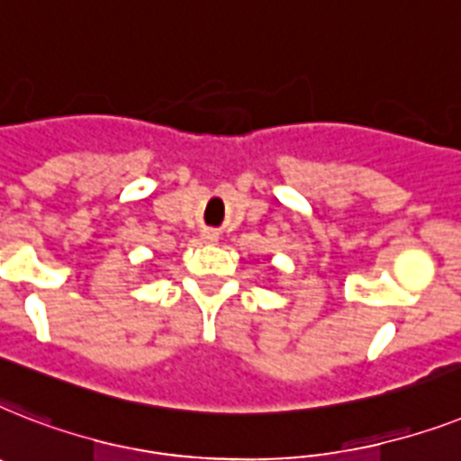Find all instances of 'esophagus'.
<instances>
[{"label": "esophagus", "instance_id": "esophagus-1", "mask_svg": "<svg viewBox=\"0 0 461 461\" xmlns=\"http://www.w3.org/2000/svg\"><path fill=\"white\" fill-rule=\"evenodd\" d=\"M202 238H204L207 242H213L216 238H219V233H216V230H204V235H202Z\"/></svg>", "mask_w": 461, "mask_h": 461}]
</instances>
